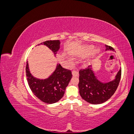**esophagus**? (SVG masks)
Listing matches in <instances>:
<instances>
[{"label":"esophagus","mask_w":134,"mask_h":134,"mask_svg":"<svg viewBox=\"0 0 134 134\" xmlns=\"http://www.w3.org/2000/svg\"><path fill=\"white\" fill-rule=\"evenodd\" d=\"M72 74L73 76H78L79 75V72L78 71H76L75 70H74L72 71Z\"/></svg>","instance_id":"1"}]
</instances>
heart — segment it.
<instances>
[{
	"instance_id": "1",
	"label": "heart",
	"mask_w": 134,
	"mask_h": 134,
	"mask_svg": "<svg viewBox=\"0 0 134 134\" xmlns=\"http://www.w3.org/2000/svg\"><path fill=\"white\" fill-rule=\"evenodd\" d=\"M95 47L94 46H93L92 45H90V46H88L86 47V49L84 50V51L82 52V53H81V55H89L90 54L92 53L94 51H95L94 52L95 53H97V52H98L99 51V50L98 49H96L95 50Z\"/></svg>"
}]
</instances>
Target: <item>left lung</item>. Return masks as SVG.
I'll list each match as a JSON object with an SVG mask.
<instances>
[{"mask_svg":"<svg viewBox=\"0 0 134 134\" xmlns=\"http://www.w3.org/2000/svg\"><path fill=\"white\" fill-rule=\"evenodd\" d=\"M105 46L106 51H115L111 46ZM79 74L78 87L80 96L88 103L98 104L106 102L116 92L121 79V68L115 76V78L107 83L98 80L92 70V65L81 69Z\"/></svg>","mask_w":134,"mask_h":134,"instance_id":"8db88e82","label":"left lung"}]
</instances>
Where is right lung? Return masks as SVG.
Instances as JSON below:
<instances>
[{
  "instance_id": "obj_1",
  "label": "right lung",
  "mask_w": 134,
  "mask_h": 134,
  "mask_svg": "<svg viewBox=\"0 0 134 134\" xmlns=\"http://www.w3.org/2000/svg\"><path fill=\"white\" fill-rule=\"evenodd\" d=\"M40 44L48 47L54 52L55 56L60 48V41L59 40H50ZM26 63V72L28 83L36 97L47 104L55 103L63 98L66 88L72 78L70 70L63 68L60 64H58L56 69L49 77L44 79H40L31 74L28 61Z\"/></svg>"
}]
</instances>
